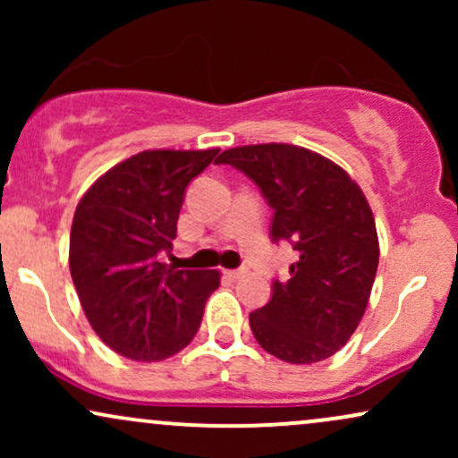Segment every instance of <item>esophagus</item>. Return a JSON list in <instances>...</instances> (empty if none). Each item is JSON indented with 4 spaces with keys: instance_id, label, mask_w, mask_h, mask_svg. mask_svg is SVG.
Here are the masks:
<instances>
[{
    "instance_id": "34e87169",
    "label": "esophagus",
    "mask_w": 458,
    "mask_h": 458,
    "mask_svg": "<svg viewBox=\"0 0 458 458\" xmlns=\"http://www.w3.org/2000/svg\"><path fill=\"white\" fill-rule=\"evenodd\" d=\"M243 273H245V269H228V271H224V276L236 280V277H241V276H243Z\"/></svg>"
}]
</instances>
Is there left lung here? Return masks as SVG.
I'll return each mask as SVG.
<instances>
[{
  "instance_id": "obj_1",
  "label": "left lung",
  "mask_w": 458,
  "mask_h": 458,
  "mask_svg": "<svg viewBox=\"0 0 458 458\" xmlns=\"http://www.w3.org/2000/svg\"><path fill=\"white\" fill-rule=\"evenodd\" d=\"M217 163L241 170L273 208L271 239L291 241L299 259L273 280L267 306L250 314L254 338L288 364L327 360L364 317L379 239L368 199L340 165L293 144L224 150Z\"/></svg>"
}]
</instances>
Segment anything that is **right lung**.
I'll use <instances>...</instances> for the list:
<instances>
[{
  "label": "right lung",
  "mask_w": 458,
  "mask_h": 458,
  "mask_svg": "<svg viewBox=\"0 0 458 458\" xmlns=\"http://www.w3.org/2000/svg\"><path fill=\"white\" fill-rule=\"evenodd\" d=\"M217 152H138L79 199L68 254L72 282L98 338L129 360L159 361L185 349L219 286V271L159 262L176 239L187 185Z\"/></svg>",
  "instance_id": "1"
}]
</instances>
